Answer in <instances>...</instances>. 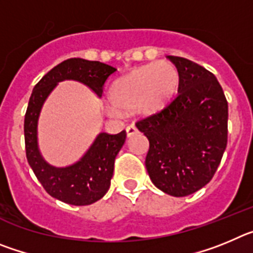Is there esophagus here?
<instances>
[{"label":"esophagus","mask_w":253,"mask_h":253,"mask_svg":"<svg viewBox=\"0 0 253 253\" xmlns=\"http://www.w3.org/2000/svg\"><path fill=\"white\" fill-rule=\"evenodd\" d=\"M138 133V129L134 126V125H128L126 126V135L128 137H133L134 134H137Z\"/></svg>","instance_id":"34e87169"}]
</instances>
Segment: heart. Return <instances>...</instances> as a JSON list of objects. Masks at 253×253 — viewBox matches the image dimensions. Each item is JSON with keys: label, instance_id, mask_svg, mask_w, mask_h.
<instances>
[{"label": "heart", "instance_id": "heart-1", "mask_svg": "<svg viewBox=\"0 0 253 253\" xmlns=\"http://www.w3.org/2000/svg\"><path fill=\"white\" fill-rule=\"evenodd\" d=\"M178 84L177 68L166 60L133 69L110 87L109 100L113 107H109L107 113L116 115L118 111L138 109L151 114L161 110L175 97Z\"/></svg>", "mask_w": 253, "mask_h": 253}]
</instances>
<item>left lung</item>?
<instances>
[{
    "mask_svg": "<svg viewBox=\"0 0 253 253\" xmlns=\"http://www.w3.org/2000/svg\"><path fill=\"white\" fill-rule=\"evenodd\" d=\"M167 58L180 75L177 96L135 125L149 140L152 182L180 198L213 178L227 147L228 102L213 73L186 58Z\"/></svg>",
    "mask_w": 253,
    "mask_h": 253,
    "instance_id": "8db88e82",
    "label": "left lung"
}]
</instances>
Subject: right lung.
Masks as SVG:
<instances>
[{
	"instance_id": "add662e5",
	"label": "right lung",
	"mask_w": 253,
	"mask_h": 253,
	"mask_svg": "<svg viewBox=\"0 0 253 253\" xmlns=\"http://www.w3.org/2000/svg\"><path fill=\"white\" fill-rule=\"evenodd\" d=\"M116 68L97 60L67 59L50 69L37 84L29 100L24 122L26 158L46 193L71 205H90L97 202L110 187L114 162L125 143L126 131L100 133L81 160L68 167L50 166L38 148V119L44 101L58 82L75 80L88 86L101 97L104 84Z\"/></svg>"
}]
</instances>
